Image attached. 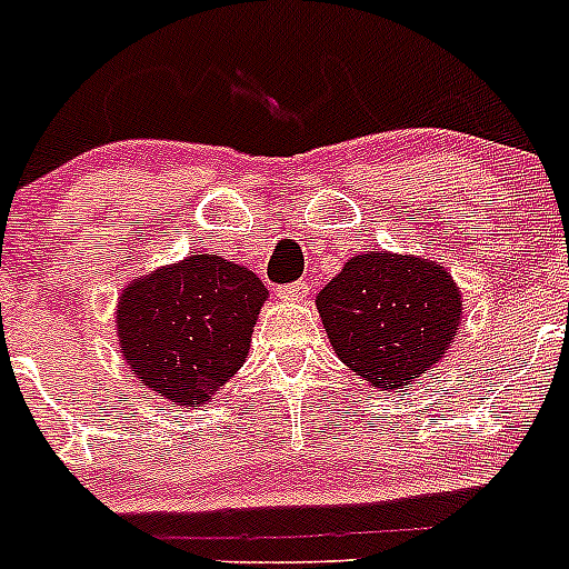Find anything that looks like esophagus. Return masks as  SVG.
Listing matches in <instances>:
<instances>
[{"label":"esophagus","mask_w":569,"mask_h":569,"mask_svg":"<svg viewBox=\"0 0 569 569\" xmlns=\"http://www.w3.org/2000/svg\"><path fill=\"white\" fill-rule=\"evenodd\" d=\"M306 295H308L306 280H297V283L280 286V289H278V297H280V300H286V302H300V300H306Z\"/></svg>","instance_id":"esophagus-1"}]
</instances>
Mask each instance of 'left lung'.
Returning a JSON list of instances; mask_svg holds the SVG:
<instances>
[{
  "label": "left lung",
  "mask_w": 569,
  "mask_h": 569,
  "mask_svg": "<svg viewBox=\"0 0 569 569\" xmlns=\"http://www.w3.org/2000/svg\"><path fill=\"white\" fill-rule=\"evenodd\" d=\"M317 308L338 358L386 391L427 375L462 321L460 289L440 263L386 250L349 258Z\"/></svg>",
  "instance_id": "1"
}]
</instances>
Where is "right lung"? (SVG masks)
<instances>
[{
  "mask_svg": "<svg viewBox=\"0 0 569 569\" xmlns=\"http://www.w3.org/2000/svg\"><path fill=\"white\" fill-rule=\"evenodd\" d=\"M263 300L261 280L222 256H187L131 280L118 302L126 363L162 399L206 405L242 369Z\"/></svg>",
  "mask_w": 569,
  "mask_h": 569,
  "instance_id": "1",
  "label": "right lung"
}]
</instances>
